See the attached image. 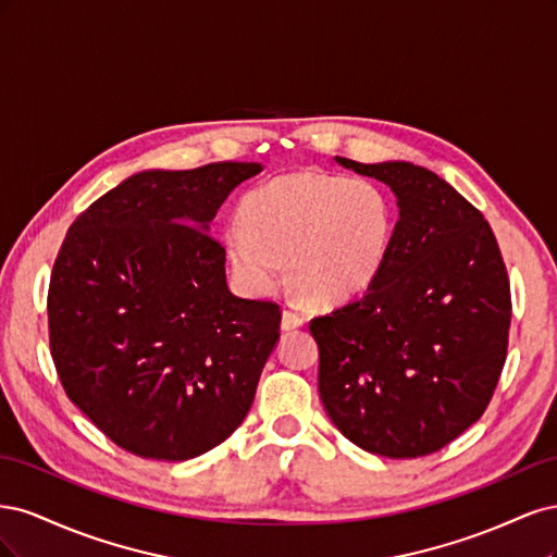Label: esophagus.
I'll return each mask as SVG.
<instances>
[{
	"label": "esophagus",
	"instance_id": "esophagus-1",
	"mask_svg": "<svg viewBox=\"0 0 557 557\" xmlns=\"http://www.w3.org/2000/svg\"><path fill=\"white\" fill-rule=\"evenodd\" d=\"M301 323H305V318H301L299 313H295V311H290V309L283 311V318H281V330H283V332L297 330V327H301Z\"/></svg>",
	"mask_w": 557,
	"mask_h": 557
}]
</instances>
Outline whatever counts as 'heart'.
<instances>
[{
    "label": "heart",
    "instance_id": "obj_1",
    "mask_svg": "<svg viewBox=\"0 0 557 557\" xmlns=\"http://www.w3.org/2000/svg\"><path fill=\"white\" fill-rule=\"evenodd\" d=\"M242 223L225 230L234 274L250 293L269 295L288 272L311 305L332 309L364 295L391 252L395 213L369 181L295 172L250 190Z\"/></svg>",
    "mask_w": 557,
    "mask_h": 557
}]
</instances>
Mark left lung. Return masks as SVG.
<instances>
[{
	"instance_id": "obj_1",
	"label": "left lung",
	"mask_w": 557,
	"mask_h": 557,
	"mask_svg": "<svg viewBox=\"0 0 557 557\" xmlns=\"http://www.w3.org/2000/svg\"><path fill=\"white\" fill-rule=\"evenodd\" d=\"M334 160L385 183L399 221L372 288L311 320L318 393L348 442L420 458L474 425L495 393L511 325L507 267L481 211L425 166Z\"/></svg>"
}]
</instances>
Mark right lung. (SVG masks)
<instances>
[{"label": "right lung", "instance_id": "add662e5", "mask_svg": "<svg viewBox=\"0 0 557 557\" xmlns=\"http://www.w3.org/2000/svg\"><path fill=\"white\" fill-rule=\"evenodd\" d=\"M260 162L148 170L66 232L48 288V332L66 395L113 444L181 462L246 418L278 342L274 301L232 295L209 225Z\"/></svg>", "mask_w": 557, "mask_h": 557}]
</instances>
